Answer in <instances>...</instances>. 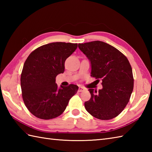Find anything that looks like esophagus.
<instances>
[{"label":"esophagus","instance_id":"obj_1","mask_svg":"<svg viewBox=\"0 0 152 152\" xmlns=\"http://www.w3.org/2000/svg\"><path fill=\"white\" fill-rule=\"evenodd\" d=\"M83 90H84V88H83V87H82V86L79 87V89H78L79 92H82V91H83Z\"/></svg>","mask_w":152,"mask_h":152}]
</instances>
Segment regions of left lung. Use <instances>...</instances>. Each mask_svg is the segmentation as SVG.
I'll use <instances>...</instances> for the list:
<instances>
[{
  "instance_id": "left-lung-1",
  "label": "left lung",
  "mask_w": 152,
  "mask_h": 152,
  "mask_svg": "<svg viewBox=\"0 0 152 152\" xmlns=\"http://www.w3.org/2000/svg\"><path fill=\"white\" fill-rule=\"evenodd\" d=\"M78 47L91 61V76L102 80V89L98 93L89 89L91 99L84 103L86 110L101 120L115 118L128 104L133 90L129 61L121 51L102 41L78 44Z\"/></svg>"
}]
</instances>
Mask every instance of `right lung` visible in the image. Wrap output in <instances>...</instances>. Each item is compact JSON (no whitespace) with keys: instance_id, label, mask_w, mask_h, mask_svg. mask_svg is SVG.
Instances as JSON below:
<instances>
[{"instance_id":"obj_1","label":"right lung","mask_w":152,"mask_h":152,"mask_svg":"<svg viewBox=\"0 0 152 152\" xmlns=\"http://www.w3.org/2000/svg\"><path fill=\"white\" fill-rule=\"evenodd\" d=\"M78 44L52 42L32 51L21 74V95L32 114L42 119L56 118L65 110L78 87L70 84L57 88L56 76L64 71V62Z\"/></svg>"}]
</instances>
